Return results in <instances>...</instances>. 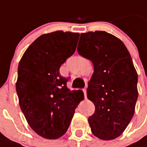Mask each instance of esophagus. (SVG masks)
Returning <instances> with one entry per match:
<instances>
[{
    "instance_id": "obj_1",
    "label": "esophagus",
    "mask_w": 147,
    "mask_h": 147,
    "mask_svg": "<svg viewBox=\"0 0 147 147\" xmlns=\"http://www.w3.org/2000/svg\"><path fill=\"white\" fill-rule=\"evenodd\" d=\"M83 92H84V96H85V98H86V96H87V94H86V88H84Z\"/></svg>"
}]
</instances>
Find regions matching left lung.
Returning a JSON list of instances; mask_svg holds the SVG:
<instances>
[{
	"label": "left lung",
	"mask_w": 147,
	"mask_h": 147,
	"mask_svg": "<svg viewBox=\"0 0 147 147\" xmlns=\"http://www.w3.org/2000/svg\"><path fill=\"white\" fill-rule=\"evenodd\" d=\"M78 54L92 61L94 73L87 97L95 105L88 118L92 133L110 140L120 136L134 115L138 76L122 41L106 31L81 34Z\"/></svg>",
	"instance_id": "8db88e82"
}]
</instances>
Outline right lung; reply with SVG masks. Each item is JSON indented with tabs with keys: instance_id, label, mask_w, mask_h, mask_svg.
Segmentation results:
<instances>
[{
	"instance_id": "1",
	"label": "right lung",
	"mask_w": 147,
	"mask_h": 147,
	"mask_svg": "<svg viewBox=\"0 0 147 147\" xmlns=\"http://www.w3.org/2000/svg\"><path fill=\"white\" fill-rule=\"evenodd\" d=\"M79 34L55 31L42 34L28 48L19 62L16 91L29 126L44 138L55 140L69 128L84 94L67 87L70 79L60 67L76 51Z\"/></svg>"
}]
</instances>
